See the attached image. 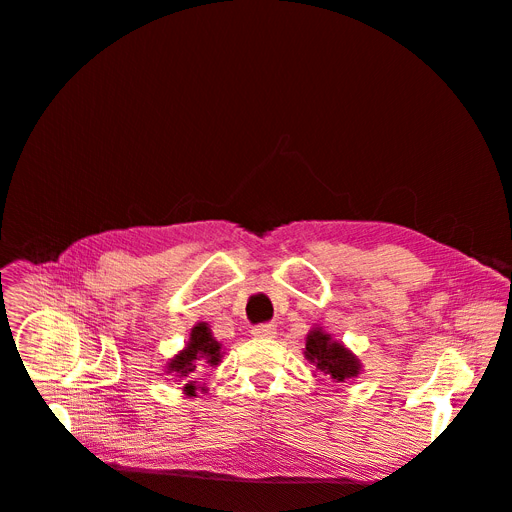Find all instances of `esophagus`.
Returning <instances> with one entry per match:
<instances>
[{"mask_svg": "<svg viewBox=\"0 0 512 512\" xmlns=\"http://www.w3.org/2000/svg\"><path fill=\"white\" fill-rule=\"evenodd\" d=\"M251 334L259 340H267V338H274L276 336V326L274 324H261V326H255L251 330Z\"/></svg>", "mask_w": 512, "mask_h": 512, "instance_id": "obj_1", "label": "esophagus"}]
</instances>
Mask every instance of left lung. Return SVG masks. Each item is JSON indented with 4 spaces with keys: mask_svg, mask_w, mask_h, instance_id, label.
<instances>
[{
    "mask_svg": "<svg viewBox=\"0 0 512 512\" xmlns=\"http://www.w3.org/2000/svg\"><path fill=\"white\" fill-rule=\"evenodd\" d=\"M305 359L336 384L357 378L363 371V363L342 340H336L330 332L321 326L309 330L305 348Z\"/></svg>",
    "mask_w": 512,
    "mask_h": 512,
    "instance_id": "obj_1",
    "label": "left lung"
}]
</instances>
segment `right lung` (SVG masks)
<instances>
[{
    "label": "right lung",
    "instance_id": "add662e5",
    "mask_svg": "<svg viewBox=\"0 0 512 512\" xmlns=\"http://www.w3.org/2000/svg\"><path fill=\"white\" fill-rule=\"evenodd\" d=\"M222 342H218L211 334L209 324L199 321L188 334V342L182 351H178L168 363L166 373L174 375V380L182 384V392L186 396H197V392H205L207 388L195 382V371L199 365L207 363L209 367H218L222 363Z\"/></svg>",
    "mask_w": 512,
    "mask_h": 512
}]
</instances>
